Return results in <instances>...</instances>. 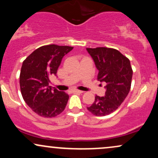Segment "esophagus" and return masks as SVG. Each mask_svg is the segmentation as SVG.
<instances>
[{"label":"esophagus","instance_id":"34e87169","mask_svg":"<svg viewBox=\"0 0 158 158\" xmlns=\"http://www.w3.org/2000/svg\"><path fill=\"white\" fill-rule=\"evenodd\" d=\"M73 93H78V94H82L83 91H81V90H73Z\"/></svg>","mask_w":158,"mask_h":158}]
</instances>
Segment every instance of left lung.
<instances>
[{"label":"left lung","instance_id":"left-lung-1","mask_svg":"<svg viewBox=\"0 0 158 158\" xmlns=\"http://www.w3.org/2000/svg\"><path fill=\"white\" fill-rule=\"evenodd\" d=\"M99 70L97 79L106 83V95H96L88 110L95 116L103 117L115 111L131 89L132 70L126 56L114 48H86Z\"/></svg>","mask_w":158,"mask_h":158}]
</instances>
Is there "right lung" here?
<instances>
[{"mask_svg":"<svg viewBox=\"0 0 158 158\" xmlns=\"http://www.w3.org/2000/svg\"><path fill=\"white\" fill-rule=\"evenodd\" d=\"M73 47L49 44L40 47L23 61L20 88L23 100L35 114L54 117L64 110L69 96L49 86L50 77L56 75L64 56Z\"/></svg>","mask_w":158,"mask_h":158,"instance_id":"obj_1","label":"right lung"}]
</instances>
